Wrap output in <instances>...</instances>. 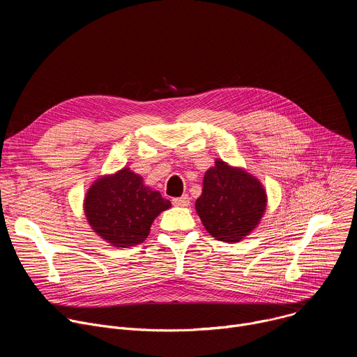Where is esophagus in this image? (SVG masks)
<instances>
[{
    "label": "esophagus",
    "mask_w": 357,
    "mask_h": 357,
    "mask_svg": "<svg viewBox=\"0 0 357 357\" xmlns=\"http://www.w3.org/2000/svg\"><path fill=\"white\" fill-rule=\"evenodd\" d=\"M189 200H190V197L188 195H182L181 197H174L172 199V205H175V206H188Z\"/></svg>",
    "instance_id": "34e87169"
}]
</instances>
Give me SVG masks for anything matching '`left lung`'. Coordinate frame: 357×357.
<instances>
[{
	"label": "left lung",
	"instance_id": "obj_1",
	"mask_svg": "<svg viewBox=\"0 0 357 357\" xmlns=\"http://www.w3.org/2000/svg\"><path fill=\"white\" fill-rule=\"evenodd\" d=\"M266 203V190L256 178L218 160L203 178L195 206L211 236L234 243L259 225Z\"/></svg>",
	"mask_w": 357,
	"mask_h": 357
}]
</instances>
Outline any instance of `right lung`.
I'll list each match as a JSON object with an SVG mask.
<instances>
[{"instance_id": "add662e5", "label": "right lung", "mask_w": 357, "mask_h": 357, "mask_svg": "<svg viewBox=\"0 0 357 357\" xmlns=\"http://www.w3.org/2000/svg\"><path fill=\"white\" fill-rule=\"evenodd\" d=\"M169 206V200L144 186L142 178L128 168L96 181L84 199L93 230L117 247L142 243L152 222Z\"/></svg>"}]
</instances>
